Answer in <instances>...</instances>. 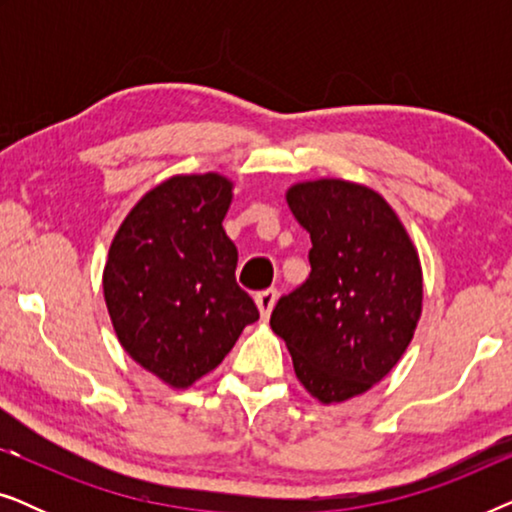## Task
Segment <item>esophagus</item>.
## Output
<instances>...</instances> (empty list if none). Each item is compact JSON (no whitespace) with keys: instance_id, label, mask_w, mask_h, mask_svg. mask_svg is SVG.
Masks as SVG:
<instances>
[{"instance_id":"esophagus-1","label":"esophagus","mask_w":512,"mask_h":512,"mask_svg":"<svg viewBox=\"0 0 512 512\" xmlns=\"http://www.w3.org/2000/svg\"><path fill=\"white\" fill-rule=\"evenodd\" d=\"M275 303H277V289H265L261 293H256V305H258V310H261L263 319L270 317Z\"/></svg>"}]
</instances>
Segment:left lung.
Masks as SVG:
<instances>
[{
    "label": "left lung",
    "mask_w": 512,
    "mask_h": 512,
    "mask_svg": "<svg viewBox=\"0 0 512 512\" xmlns=\"http://www.w3.org/2000/svg\"><path fill=\"white\" fill-rule=\"evenodd\" d=\"M310 233V277L277 300L270 326L300 384L321 403L359 396L389 375L422 314V268L403 223L373 188L342 179L286 193Z\"/></svg>",
    "instance_id": "8db88e82"
}]
</instances>
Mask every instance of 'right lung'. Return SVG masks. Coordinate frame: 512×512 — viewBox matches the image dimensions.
<instances>
[{
    "label": "right lung",
    "mask_w": 512,
    "mask_h": 512,
    "mask_svg": "<svg viewBox=\"0 0 512 512\" xmlns=\"http://www.w3.org/2000/svg\"><path fill=\"white\" fill-rule=\"evenodd\" d=\"M233 184L181 174L132 207L104 265V300L125 352L174 389L207 375L258 319L237 286V249L221 221Z\"/></svg>",
    "instance_id": "add662e5"
}]
</instances>
